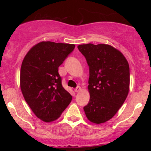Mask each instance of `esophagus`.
<instances>
[{"mask_svg":"<svg viewBox=\"0 0 151 151\" xmlns=\"http://www.w3.org/2000/svg\"><path fill=\"white\" fill-rule=\"evenodd\" d=\"M80 90H81V87L80 86H77V87L75 88V89H74V91H75V92H79V91H80Z\"/></svg>","mask_w":151,"mask_h":151,"instance_id":"34e87169","label":"esophagus"}]
</instances>
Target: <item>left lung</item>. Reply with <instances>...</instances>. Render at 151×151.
I'll list each match as a JSON object with an SVG mask.
<instances>
[{"instance_id": "obj_1", "label": "left lung", "mask_w": 151, "mask_h": 151, "mask_svg": "<svg viewBox=\"0 0 151 151\" xmlns=\"http://www.w3.org/2000/svg\"><path fill=\"white\" fill-rule=\"evenodd\" d=\"M89 65L90 99L84 107L87 119L95 124L109 121L117 113L129 91V65L112 46L89 44L77 47Z\"/></svg>"}]
</instances>
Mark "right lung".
Instances as JSON below:
<instances>
[{
	"label": "right lung",
	"instance_id": "right-lung-1",
	"mask_svg": "<svg viewBox=\"0 0 151 151\" xmlns=\"http://www.w3.org/2000/svg\"><path fill=\"white\" fill-rule=\"evenodd\" d=\"M75 45L41 42L32 47L22 61L20 88L24 98L40 119L50 122L58 119L72 96L62 84L58 68Z\"/></svg>",
	"mask_w": 151,
	"mask_h": 151
}]
</instances>
